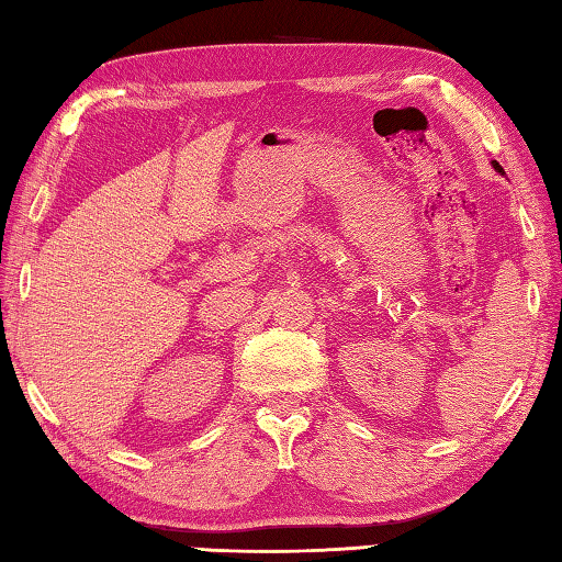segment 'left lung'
I'll use <instances>...</instances> for the list:
<instances>
[{"label":"left lung","instance_id":"8db88e82","mask_svg":"<svg viewBox=\"0 0 562 562\" xmlns=\"http://www.w3.org/2000/svg\"><path fill=\"white\" fill-rule=\"evenodd\" d=\"M493 169H495V171H499V173H505V171H503V166H499L497 161H493Z\"/></svg>","mask_w":562,"mask_h":562}]
</instances>
